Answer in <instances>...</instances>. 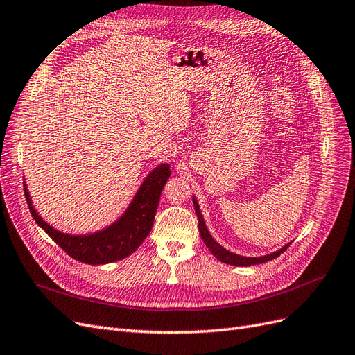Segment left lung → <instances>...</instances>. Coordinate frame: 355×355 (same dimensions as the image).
<instances>
[{
  "label": "left lung",
  "mask_w": 355,
  "mask_h": 355,
  "mask_svg": "<svg viewBox=\"0 0 355 355\" xmlns=\"http://www.w3.org/2000/svg\"><path fill=\"white\" fill-rule=\"evenodd\" d=\"M193 205H195V211H196V216H198V223H199V234H200V238L204 239L205 245L208 247V250L212 252V256H216L217 260L226 263V265H234V266H251V265H259V263H265V261H269V260H273L277 259L281 252H284L290 244H287L286 247H282L281 250L272 252V254H268V256H261V257H244V256H238V254H234V252L227 251L226 248H223L218 242L212 238L209 235V232L205 226V221H204V217H202L200 214V209H199V205H198V200L193 198Z\"/></svg>",
  "instance_id": "8db88e82"
}]
</instances>
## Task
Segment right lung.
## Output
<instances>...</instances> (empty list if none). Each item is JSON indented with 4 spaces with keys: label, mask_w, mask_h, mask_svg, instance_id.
Here are the masks:
<instances>
[{
    "label": "right lung",
    "mask_w": 355,
    "mask_h": 355,
    "mask_svg": "<svg viewBox=\"0 0 355 355\" xmlns=\"http://www.w3.org/2000/svg\"><path fill=\"white\" fill-rule=\"evenodd\" d=\"M171 171L168 164H162L151 171L125 214L107 229L90 235H67L53 229L34 209L26 186L25 196L37 225L68 256L87 265H105V263H113L130 256L148 236L153 227L160 193Z\"/></svg>",
    "instance_id": "1"
}]
</instances>
